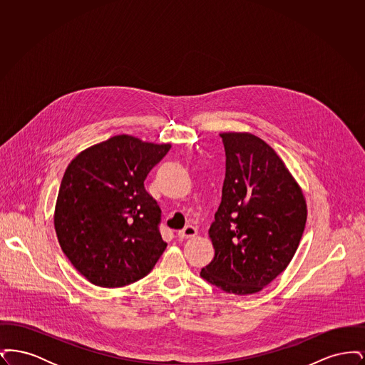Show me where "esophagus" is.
Wrapping results in <instances>:
<instances>
[{
    "label": "esophagus",
    "instance_id": "1",
    "mask_svg": "<svg viewBox=\"0 0 365 365\" xmlns=\"http://www.w3.org/2000/svg\"><path fill=\"white\" fill-rule=\"evenodd\" d=\"M197 234H198L197 228H194L192 226H187L178 232V237L180 240H189V238H194Z\"/></svg>",
    "mask_w": 365,
    "mask_h": 365
}]
</instances>
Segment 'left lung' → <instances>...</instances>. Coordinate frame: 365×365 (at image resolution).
Segmentation results:
<instances>
[{"label": "left lung", "instance_id": "obj_1", "mask_svg": "<svg viewBox=\"0 0 365 365\" xmlns=\"http://www.w3.org/2000/svg\"><path fill=\"white\" fill-rule=\"evenodd\" d=\"M220 138L226 178L208 231L215 257L201 277L230 294H255L294 257L307 223V201L267 142L235 131L220 133Z\"/></svg>", "mask_w": 365, "mask_h": 365}]
</instances>
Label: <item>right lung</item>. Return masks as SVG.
Returning <instances> with one entry per match:
<instances>
[{
    "instance_id": "obj_1",
    "label": "right lung",
    "mask_w": 365,
    "mask_h": 365,
    "mask_svg": "<svg viewBox=\"0 0 365 365\" xmlns=\"http://www.w3.org/2000/svg\"><path fill=\"white\" fill-rule=\"evenodd\" d=\"M171 143L115 135L82 150L63 176L54 230L72 265L100 287H123L150 272L167 247L156 201L145 190Z\"/></svg>"
}]
</instances>
